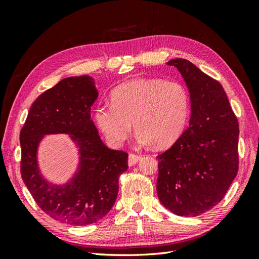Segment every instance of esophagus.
Segmentation results:
<instances>
[{"mask_svg": "<svg viewBox=\"0 0 259 259\" xmlns=\"http://www.w3.org/2000/svg\"><path fill=\"white\" fill-rule=\"evenodd\" d=\"M140 160V156L135 155V153H130L128 158V164L129 166H135V164Z\"/></svg>", "mask_w": 259, "mask_h": 259, "instance_id": "34e87169", "label": "esophagus"}]
</instances>
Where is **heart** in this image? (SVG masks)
Masks as SVG:
<instances>
[{"label": "heart", "mask_w": 259, "mask_h": 259, "mask_svg": "<svg viewBox=\"0 0 259 259\" xmlns=\"http://www.w3.org/2000/svg\"><path fill=\"white\" fill-rule=\"evenodd\" d=\"M190 113V96L184 84L163 79H138L111 92V104H100L95 119L107 140L119 146L133 130L142 145H174L184 134Z\"/></svg>", "instance_id": "heart-1"}]
</instances>
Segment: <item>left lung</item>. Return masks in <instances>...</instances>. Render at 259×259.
<instances>
[{
	"instance_id": "8db88e82",
	"label": "left lung",
	"mask_w": 259,
	"mask_h": 259,
	"mask_svg": "<svg viewBox=\"0 0 259 259\" xmlns=\"http://www.w3.org/2000/svg\"><path fill=\"white\" fill-rule=\"evenodd\" d=\"M190 93L189 125L158 158L157 194L178 216L213 208L238 171V120L223 85L186 59H174Z\"/></svg>"
}]
</instances>
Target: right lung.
<instances>
[{
	"mask_svg": "<svg viewBox=\"0 0 259 259\" xmlns=\"http://www.w3.org/2000/svg\"><path fill=\"white\" fill-rule=\"evenodd\" d=\"M89 75L70 76L33 102L20 133L21 175L37 206L63 224L84 226L102 219L112 208L120 175L128 169V153L103 144L91 119L98 98ZM69 134L79 150V163L67 184L49 183L39 172L37 148L47 134Z\"/></svg>",
	"mask_w": 259,
	"mask_h": 259,
	"instance_id": "right-lung-1",
	"label": "right lung"
}]
</instances>
